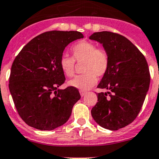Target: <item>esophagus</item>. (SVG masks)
I'll use <instances>...</instances> for the list:
<instances>
[{"instance_id":"obj_1","label":"esophagus","mask_w":159,"mask_h":159,"mask_svg":"<svg viewBox=\"0 0 159 159\" xmlns=\"http://www.w3.org/2000/svg\"><path fill=\"white\" fill-rule=\"evenodd\" d=\"M80 95H81V97H84V96L86 95V91L80 90Z\"/></svg>"}]
</instances>
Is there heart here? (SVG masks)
<instances>
[{
  "instance_id": "b5f03b06",
  "label": "heart",
  "mask_w": 159,
  "mask_h": 159,
  "mask_svg": "<svg viewBox=\"0 0 159 159\" xmlns=\"http://www.w3.org/2000/svg\"><path fill=\"white\" fill-rule=\"evenodd\" d=\"M71 51L73 58L67 55L61 56L59 61L61 70L66 76L71 77L75 73V60L77 62H84L83 66L84 74L70 80L68 85L80 90H88L97 83V76H103L107 70L109 65L107 53L103 49L97 48L92 42L86 41L73 45Z\"/></svg>"
}]
</instances>
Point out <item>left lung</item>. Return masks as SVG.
<instances>
[{"mask_svg":"<svg viewBox=\"0 0 159 159\" xmlns=\"http://www.w3.org/2000/svg\"><path fill=\"white\" fill-rule=\"evenodd\" d=\"M103 45L109 65L97 87L106 89L97 93V103L91 115L102 128L116 131L134 121L139 114L150 85L145 58L127 38L110 31L89 36Z\"/></svg>","mask_w":159,"mask_h":159,"instance_id":"obj_1","label":"left lung"}]
</instances>
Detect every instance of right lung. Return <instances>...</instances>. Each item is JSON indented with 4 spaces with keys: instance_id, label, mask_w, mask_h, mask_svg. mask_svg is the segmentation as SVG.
I'll list each match as a JSON object with an SVG mask.
<instances>
[{
    "instance_id": "obj_1",
    "label": "right lung",
    "mask_w": 159,
    "mask_h": 159,
    "mask_svg": "<svg viewBox=\"0 0 159 159\" xmlns=\"http://www.w3.org/2000/svg\"><path fill=\"white\" fill-rule=\"evenodd\" d=\"M80 39L79 31H47L31 39L15 58L9 89L18 114L29 126L51 131L70 118L81 97L76 88L59 89L66 80L59 61L66 47Z\"/></svg>"
}]
</instances>
